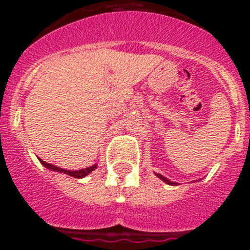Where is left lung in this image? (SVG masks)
<instances>
[{
	"label": "left lung",
	"mask_w": 250,
	"mask_h": 250,
	"mask_svg": "<svg viewBox=\"0 0 250 250\" xmlns=\"http://www.w3.org/2000/svg\"><path fill=\"white\" fill-rule=\"evenodd\" d=\"M155 175L158 176L159 179H161V180H163V182H164V183H167V185H176V183H175V182H170L169 179H167V178H165V176H163V175H161V174H158V173H155Z\"/></svg>",
	"instance_id": "1"
}]
</instances>
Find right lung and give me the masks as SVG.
Segmentation results:
<instances>
[{
  "instance_id": "1",
  "label": "right lung",
  "mask_w": 250,
  "mask_h": 250,
  "mask_svg": "<svg viewBox=\"0 0 250 250\" xmlns=\"http://www.w3.org/2000/svg\"><path fill=\"white\" fill-rule=\"evenodd\" d=\"M40 163L43 165L45 167H47L48 170L51 171H56V173H61V174H66V175H70V176H74V178H85V176L89 175L91 171H94L96 167H98V164H94L89 167H85V169H80V170H67V169H62V167H56V165H52V164H48L46 161H43L42 159H39Z\"/></svg>"
}]
</instances>
